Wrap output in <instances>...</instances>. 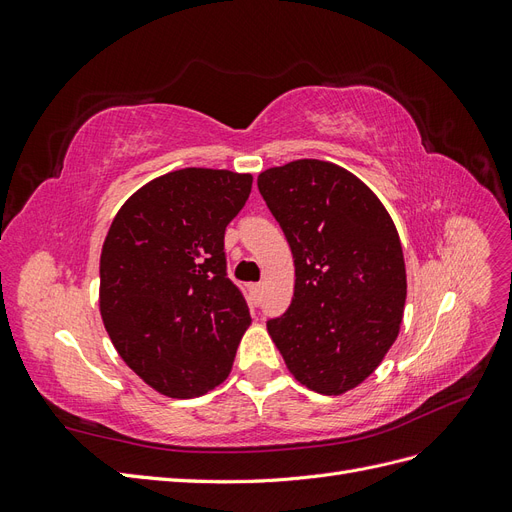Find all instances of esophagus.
<instances>
[{"instance_id": "1", "label": "esophagus", "mask_w": 512, "mask_h": 512, "mask_svg": "<svg viewBox=\"0 0 512 512\" xmlns=\"http://www.w3.org/2000/svg\"><path fill=\"white\" fill-rule=\"evenodd\" d=\"M260 292H262V286H260V284H250V294H252V301H254V303L260 301Z\"/></svg>"}]
</instances>
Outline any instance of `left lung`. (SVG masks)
I'll list each match as a JSON object with an SVG mask.
<instances>
[{
    "label": "left lung",
    "instance_id": "1",
    "mask_svg": "<svg viewBox=\"0 0 512 512\" xmlns=\"http://www.w3.org/2000/svg\"><path fill=\"white\" fill-rule=\"evenodd\" d=\"M258 190L294 258L292 303L267 331L294 380L344 395L374 374L404 320L397 228L380 198L333 162L267 168Z\"/></svg>",
    "mask_w": 512,
    "mask_h": 512
}]
</instances>
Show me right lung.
Returning a JSON list of instances; mask_svg holds the SVG:
<instances>
[{
	"label": "right lung",
	"instance_id": "obj_1",
	"mask_svg": "<svg viewBox=\"0 0 512 512\" xmlns=\"http://www.w3.org/2000/svg\"><path fill=\"white\" fill-rule=\"evenodd\" d=\"M250 192V173L173 170L138 188L106 232L104 329L134 374L166 397L222 384L252 324L224 256V230Z\"/></svg>",
	"mask_w": 512,
	"mask_h": 512
}]
</instances>
